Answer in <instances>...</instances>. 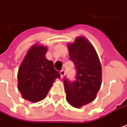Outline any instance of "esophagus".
<instances>
[{
    "label": "esophagus",
    "mask_w": 127,
    "mask_h": 127,
    "mask_svg": "<svg viewBox=\"0 0 127 127\" xmlns=\"http://www.w3.org/2000/svg\"><path fill=\"white\" fill-rule=\"evenodd\" d=\"M60 74L61 78H63L64 75V74H65V71H64V70H61L60 71Z\"/></svg>",
    "instance_id": "1"
}]
</instances>
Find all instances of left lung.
Instances as JSON below:
<instances>
[{"label": "left lung", "mask_w": 127, "mask_h": 127, "mask_svg": "<svg viewBox=\"0 0 127 127\" xmlns=\"http://www.w3.org/2000/svg\"><path fill=\"white\" fill-rule=\"evenodd\" d=\"M67 47L76 73L73 81L64 77L66 97L72 106L81 108L96 97L101 86V64L95 48L84 37L77 38Z\"/></svg>", "instance_id": "1"}]
</instances>
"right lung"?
Here are the masks:
<instances>
[{
    "instance_id": "add662e5",
    "label": "right lung",
    "mask_w": 127,
    "mask_h": 127,
    "mask_svg": "<svg viewBox=\"0 0 127 127\" xmlns=\"http://www.w3.org/2000/svg\"><path fill=\"white\" fill-rule=\"evenodd\" d=\"M47 48L34 45L24 58L18 71V89L22 97L36 102L46 97L53 82L60 78L52 61L46 58Z\"/></svg>"
}]
</instances>
